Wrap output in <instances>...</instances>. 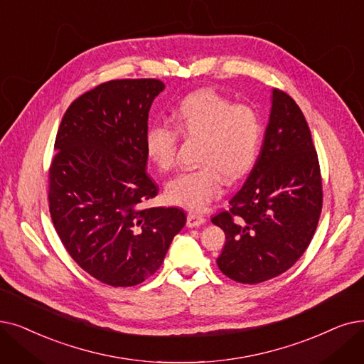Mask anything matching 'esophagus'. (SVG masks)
<instances>
[{"instance_id": "34e87169", "label": "esophagus", "mask_w": 364, "mask_h": 364, "mask_svg": "<svg viewBox=\"0 0 364 364\" xmlns=\"http://www.w3.org/2000/svg\"><path fill=\"white\" fill-rule=\"evenodd\" d=\"M205 215L196 213V211H191L187 214V226L188 228H196V226H200L205 223Z\"/></svg>"}]
</instances>
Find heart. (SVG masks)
I'll return each mask as SVG.
<instances>
[{
    "label": "heart",
    "mask_w": 364,
    "mask_h": 364,
    "mask_svg": "<svg viewBox=\"0 0 364 364\" xmlns=\"http://www.w3.org/2000/svg\"><path fill=\"white\" fill-rule=\"evenodd\" d=\"M171 122L154 123L146 132V150L157 168L169 171L176 165L180 135L199 141V166L166 184L171 203L203 210L223 191V177L229 183L238 181L257 161L264 123L255 107L235 104L214 90H199L177 104Z\"/></svg>",
    "instance_id": "b5f03b06"
}]
</instances>
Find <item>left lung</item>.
Returning a JSON list of instances; mask_svg holds the SVG:
<instances>
[{"label": "left lung", "instance_id": "8db88e82", "mask_svg": "<svg viewBox=\"0 0 364 364\" xmlns=\"http://www.w3.org/2000/svg\"><path fill=\"white\" fill-rule=\"evenodd\" d=\"M211 221L226 244L220 271L236 282L257 284L281 275L302 257L323 208L317 150L302 109L274 89L269 124L250 176Z\"/></svg>", "mask_w": 364, "mask_h": 364}]
</instances>
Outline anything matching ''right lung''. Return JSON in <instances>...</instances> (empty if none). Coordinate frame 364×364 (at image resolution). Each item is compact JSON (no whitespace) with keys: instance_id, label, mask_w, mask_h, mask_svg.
I'll return each instance as SVG.
<instances>
[{"instance_id":"add662e5","label":"right lung","mask_w":364,"mask_h":364,"mask_svg":"<svg viewBox=\"0 0 364 364\" xmlns=\"http://www.w3.org/2000/svg\"><path fill=\"white\" fill-rule=\"evenodd\" d=\"M157 78H122L78 97L60 120L49 168V210L60 242L90 277L132 287L159 269L183 226L181 208H150L147 120Z\"/></svg>"}]
</instances>
